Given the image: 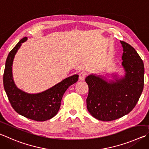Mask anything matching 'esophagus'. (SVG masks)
Masks as SVG:
<instances>
[{"mask_svg": "<svg viewBox=\"0 0 149 149\" xmlns=\"http://www.w3.org/2000/svg\"><path fill=\"white\" fill-rule=\"evenodd\" d=\"M79 79L81 80V81H83L85 79V78L86 77V73L85 72H81L79 73Z\"/></svg>", "mask_w": 149, "mask_h": 149, "instance_id": "esophagus-1", "label": "esophagus"}]
</instances>
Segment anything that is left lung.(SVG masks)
<instances>
[{
    "label": "left lung",
    "mask_w": 149,
    "mask_h": 149,
    "mask_svg": "<svg viewBox=\"0 0 149 149\" xmlns=\"http://www.w3.org/2000/svg\"><path fill=\"white\" fill-rule=\"evenodd\" d=\"M123 47L122 65L124 77L107 82L101 77L90 75L85 81L88 86L86 107L93 117L102 121L119 118L136 106L144 86V64L135 49L120 41Z\"/></svg>",
    "instance_id": "left-lung-1"
}]
</instances>
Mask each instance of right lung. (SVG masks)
Masks as SVG:
<instances>
[{"label":"right lung","mask_w":149,"mask_h":149,"mask_svg":"<svg viewBox=\"0 0 149 149\" xmlns=\"http://www.w3.org/2000/svg\"><path fill=\"white\" fill-rule=\"evenodd\" d=\"M25 37L19 42L9 53L3 75L4 88L9 101L16 112L26 118L36 121H45L57 114L62 98L70 85L76 83L79 75H74L43 93L30 94L16 87L12 77V64L14 56Z\"/></svg>","instance_id":"obj_1"}]
</instances>
